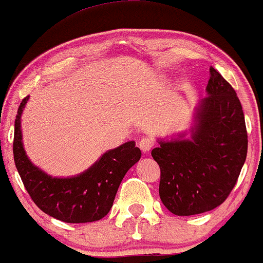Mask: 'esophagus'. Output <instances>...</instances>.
<instances>
[{
	"mask_svg": "<svg viewBox=\"0 0 263 263\" xmlns=\"http://www.w3.org/2000/svg\"><path fill=\"white\" fill-rule=\"evenodd\" d=\"M153 144H155L153 143V141L151 140V138H147V137L142 138V140L138 142V147H140L141 151H143V152H149V151L152 149Z\"/></svg>",
	"mask_w": 263,
	"mask_h": 263,
	"instance_id": "esophagus-1",
	"label": "esophagus"
}]
</instances>
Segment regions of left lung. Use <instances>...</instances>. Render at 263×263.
Segmentation results:
<instances>
[{
  "label": "left lung",
  "mask_w": 263,
  "mask_h": 263,
  "mask_svg": "<svg viewBox=\"0 0 263 263\" xmlns=\"http://www.w3.org/2000/svg\"><path fill=\"white\" fill-rule=\"evenodd\" d=\"M206 93L190 128L152 149L161 168L159 197L178 216L210 211L226 200L247 155V131L236 91L211 66Z\"/></svg>",
  "instance_id": "1"
}]
</instances>
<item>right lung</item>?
<instances>
[{"label": "right lung", "instance_id": "obj_1", "mask_svg": "<svg viewBox=\"0 0 263 263\" xmlns=\"http://www.w3.org/2000/svg\"><path fill=\"white\" fill-rule=\"evenodd\" d=\"M29 96L21 102L14 121L13 157L25 188L48 215L70 224L98 221L107 215L123 177L141 158L134 141L105 152L89 170L70 178H57L39 170L23 148L21 115Z\"/></svg>", "mask_w": 263, "mask_h": 263}]
</instances>
